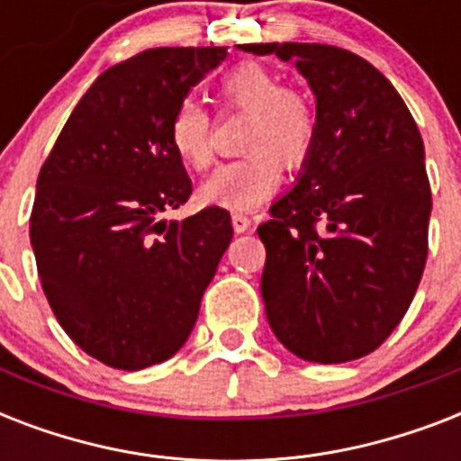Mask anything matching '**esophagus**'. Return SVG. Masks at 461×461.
I'll list each match as a JSON object with an SVG mask.
<instances>
[{
	"mask_svg": "<svg viewBox=\"0 0 461 461\" xmlns=\"http://www.w3.org/2000/svg\"><path fill=\"white\" fill-rule=\"evenodd\" d=\"M231 227H234V231H237V234H244V231L251 230V220H249L246 215H239V212H234V215H231Z\"/></svg>",
	"mask_w": 461,
	"mask_h": 461,
	"instance_id": "34e87169",
	"label": "esophagus"
}]
</instances>
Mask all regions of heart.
<instances>
[{
    "instance_id": "1",
    "label": "heart",
    "mask_w": 461,
    "mask_h": 461,
    "mask_svg": "<svg viewBox=\"0 0 461 461\" xmlns=\"http://www.w3.org/2000/svg\"><path fill=\"white\" fill-rule=\"evenodd\" d=\"M220 95L227 107L249 112L244 150L249 155L224 162L203 181L201 201L227 210H253L267 201L282 184V162L302 165L318 133L313 104L258 61H241L224 74ZM169 146L179 162L201 172L212 159L210 117L201 104L186 97L169 119Z\"/></svg>"
}]
</instances>
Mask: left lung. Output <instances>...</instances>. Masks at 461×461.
<instances>
[{
	"mask_svg": "<svg viewBox=\"0 0 461 461\" xmlns=\"http://www.w3.org/2000/svg\"><path fill=\"white\" fill-rule=\"evenodd\" d=\"M237 47L294 61L318 117L294 186L258 227L267 322L303 361L366 357L400 325L429 256L433 203L419 126L393 83L342 47Z\"/></svg>",
	"mask_w": 461,
	"mask_h": 461,
	"instance_id": "1",
	"label": "left lung"
}]
</instances>
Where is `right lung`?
<instances>
[{
  "label": "right lung",
  "mask_w": 461,
  "mask_h": 461,
  "mask_svg": "<svg viewBox=\"0 0 461 461\" xmlns=\"http://www.w3.org/2000/svg\"><path fill=\"white\" fill-rule=\"evenodd\" d=\"M224 47H155L107 68L38 174L31 246L67 335L97 361L140 371L184 347L231 241L230 212L159 220L191 195L169 119Z\"/></svg>",
  "instance_id": "add662e5"
}]
</instances>
